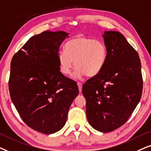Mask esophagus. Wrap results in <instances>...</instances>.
Here are the masks:
<instances>
[{
	"label": "esophagus",
	"instance_id": "34e87169",
	"mask_svg": "<svg viewBox=\"0 0 151 151\" xmlns=\"http://www.w3.org/2000/svg\"><path fill=\"white\" fill-rule=\"evenodd\" d=\"M77 86H78V88H79V92H81V91H82V84H81V83H80V82H77Z\"/></svg>",
	"mask_w": 151,
	"mask_h": 151
}]
</instances>
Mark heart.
<instances>
[{
	"mask_svg": "<svg viewBox=\"0 0 151 151\" xmlns=\"http://www.w3.org/2000/svg\"><path fill=\"white\" fill-rule=\"evenodd\" d=\"M66 52L58 55L59 70L65 75L71 73L74 65V77L80 78L84 75L92 77L103 70L108 58V50L101 40L81 36L72 38L65 43Z\"/></svg>",
	"mask_w": 151,
	"mask_h": 151,
	"instance_id": "b5f03b06",
	"label": "heart"
}]
</instances>
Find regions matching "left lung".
I'll use <instances>...</instances> for the list:
<instances>
[{"label":"left lung","mask_w":151,"mask_h":151,"mask_svg":"<svg viewBox=\"0 0 151 151\" xmlns=\"http://www.w3.org/2000/svg\"><path fill=\"white\" fill-rule=\"evenodd\" d=\"M103 36L108 58L103 70L82 87L86 116L91 126L111 132L128 121L141 99L143 89L138 53L119 32Z\"/></svg>","instance_id":"8db88e82"}]
</instances>
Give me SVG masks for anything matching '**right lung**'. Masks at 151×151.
<instances>
[{"label": "right lung", "mask_w": 151, "mask_h": 151, "mask_svg": "<svg viewBox=\"0 0 151 151\" xmlns=\"http://www.w3.org/2000/svg\"><path fill=\"white\" fill-rule=\"evenodd\" d=\"M69 34L45 31L33 36L14 55L9 90L23 121L44 134L65 125L72 101L79 94L76 81L60 72L58 55Z\"/></svg>", "instance_id": "right-lung-1"}]
</instances>
